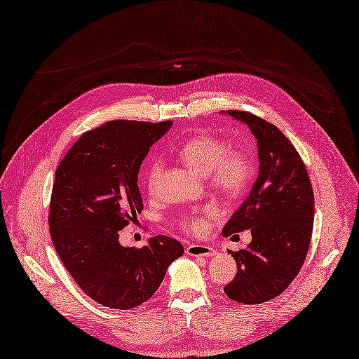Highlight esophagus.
I'll list each match as a JSON object with an SVG mask.
<instances>
[{"label": "esophagus", "mask_w": 359, "mask_h": 359, "mask_svg": "<svg viewBox=\"0 0 359 359\" xmlns=\"http://www.w3.org/2000/svg\"><path fill=\"white\" fill-rule=\"evenodd\" d=\"M185 252L189 255H201V257H212L215 255V250L209 245H201V244H191L185 248Z\"/></svg>", "instance_id": "esophagus-1"}]
</instances>
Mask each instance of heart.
Returning a JSON list of instances; mask_svg holds the SVG:
<instances>
[{
    "label": "heart",
    "instance_id": "obj_1",
    "mask_svg": "<svg viewBox=\"0 0 359 359\" xmlns=\"http://www.w3.org/2000/svg\"><path fill=\"white\" fill-rule=\"evenodd\" d=\"M178 158L194 172L209 175L210 184L228 196H238L245 191L252 174L254 161L244 149L228 150L226 143L210 135H197L185 142L178 149ZM163 170V163L153 159L146 169V187L150 194H155ZM215 210L208 209L212 215ZM182 226L193 233H203L208 229V222L201 216L189 215L182 219Z\"/></svg>",
    "mask_w": 359,
    "mask_h": 359
}]
</instances>
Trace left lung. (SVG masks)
<instances>
[{
  "label": "left lung",
  "mask_w": 359,
  "mask_h": 359,
  "mask_svg": "<svg viewBox=\"0 0 359 359\" xmlns=\"http://www.w3.org/2000/svg\"><path fill=\"white\" fill-rule=\"evenodd\" d=\"M248 126L257 140L259 177L222 235L251 231V243L228 251L236 276L225 294L241 304H262L289 286L309 252L314 224V194L297 149L273 124L243 111H224Z\"/></svg>",
  "instance_id": "8db88e82"
}]
</instances>
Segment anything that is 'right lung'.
I'll return each mask as SVG.
<instances>
[{
    "instance_id": "add662e5",
    "label": "right lung",
    "mask_w": 359,
    "mask_h": 359,
    "mask_svg": "<svg viewBox=\"0 0 359 359\" xmlns=\"http://www.w3.org/2000/svg\"><path fill=\"white\" fill-rule=\"evenodd\" d=\"M170 127L109 121L84 133L55 170L49 208L55 251L81 291L109 309L146 302L184 254L174 238L158 235L133 248L119 244L118 233L143 210L139 170Z\"/></svg>"
}]
</instances>
